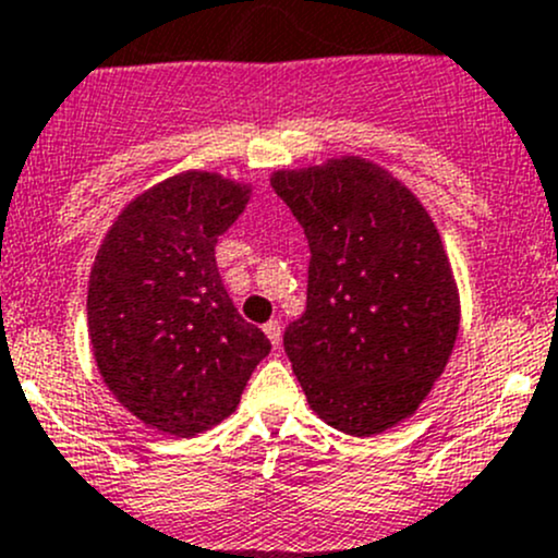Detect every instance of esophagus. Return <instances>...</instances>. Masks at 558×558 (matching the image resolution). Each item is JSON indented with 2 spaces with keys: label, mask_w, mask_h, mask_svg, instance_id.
Listing matches in <instances>:
<instances>
[{
  "label": "esophagus",
  "mask_w": 558,
  "mask_h": 558,
  "mask_svg": "<svg viewBox=\"0 0 558 558\" xmlns=\"http://www.w3.org/2000/svg\"><path fill=\"white\" fill-rule=\"evenodd\" d=\"M264 333H267V339L272 342V348H278L280 344V320H269V324H264Z\"/></svg>",
  "instance_id": "obj_1"
}]
</instances>
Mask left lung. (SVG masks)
I'll return each instance as SVG.
<instances>
[{
  "label": "left lung",
  "instance_id": "1",
  "mask_svg": "<svg viewBox=\"0 0 558 558\" xmlns=\"http://www.w3.org/2000/svg\"><path fill=\"white\" fill-rule=\"evenodd\" d=\"M269 184L310 245L307 310L286 328V355L320 420L377 436L417 412L460 331L441 234L401 181L361 157Z\"/></svg>",
  "mask_w": 558,
  "mask_h": 558
}]
</instances>
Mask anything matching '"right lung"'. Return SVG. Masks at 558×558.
Masks as SVG:
<instances>
[{
    "label": "right lung",
    "instance_id": "add662e5",
    "mask_svg": "<svg viewBox=\"0 0 558 558\" xmlns=\"http://www.w3.org/2000/svg\"><path fill=\"white\" fill-rule=\"evenodd\" d=\"M251 190L186 171L136 197L98 248L87 289L93 355L117 401L190 438L230 417L269 353L221 283L216 243Z\"/></svg>",
    "mask_w": 558,
    "mask_h": 558
}]
</instances>
